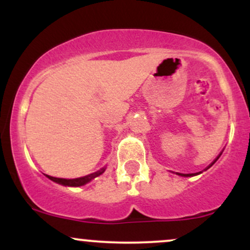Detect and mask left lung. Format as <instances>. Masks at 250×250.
Listing matches in <instances>:
<instances>
[{"instance_id":"obj_1","label":"left lung","mask_w":250,"mask_h":250,"mask_svg":"<svg viewBox=\"0 0 250 250\" xmlns=\"http://www.w3.org/2000/svg\"><path fill=\"white\" fill-rule=\"evenodd\" d=\"M217 159H219V157H217ZM217 159H216V160H217ZM216 160H215V161H214L213 163H211V165H210V166H209V167H208V168H210V167H211V166H213V165H214V163H215V162H216ZM179 175H181V176H193V175H195V174H179Z\"/></svg>"}]
</instances>
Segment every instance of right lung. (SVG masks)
<instances>
[{
	"label": "right lung",
	"mask_w": 250,
	"mask_h": 250,
	"mask_svg": "<svg viewBox=\"0 0 250 250\" xmlns=\"http://www.w3.org/2000/svg\"><path fill=\"white\" fill-rule=\"evenodd\" d=\"M104 170H105V168H102L101 170L96 171V173L90 174V175H88V176H84V177H80V179H74V180L59 179V177H53V176H49V175H47V177H49V179L51 181H54V182L60 183V185L69 186V187H80V186L85 185V183H88L89 181H91L93 179H95V177L100 176V175L104 173Z\"/></svg>",
	"instance_id": "right-lung-1"
}]
</instances>
